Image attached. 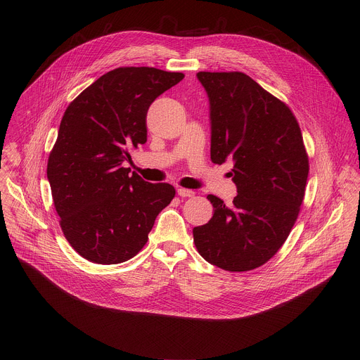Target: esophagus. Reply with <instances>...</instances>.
I'll use <instances>...</instances> for the list:
<instances>
[{
  "label": "esophagus",
  "mask_w": 360,
  "mask_h": 360,
  "mask_svg": "<svg viewBox=\"0 0 360 360\" xmlns=\"http://www.w3.org/2000/svg\"><path fill=\"white\" fill-rule=\"evenodd\" d=\"M176 192H178V195H179V196H182V198L193 196V195H195V192H193L192 189H186V188H178V189H176Z\"/></svg>",
  "instance_id": "1"
}]
</instances>
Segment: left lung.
Segmentation results:
<instances>
[{"instance_id":"8db88e82","label":"left lung","mask_w":360,"mask_h":360,"mask_svg":"<svg viewBox=\"0 0 360 360\" xmlns=\"http://www.w3.org/2000/svg\"><path fill=\"white\" fill-rule=\"evenodd\" d=\"M210 99L211 160L233 161L231 207L208 195L214 215L193 228L202 258L229 272L268 262L302 205L309 162L300 128L282 101L242 72H198Z\"/></svg>"}]
</instances>
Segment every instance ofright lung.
Segmentation results:
<instances>
[{
  "mask_svg": "<svg viewBox=\"0 0 360 360\" xmlns=\"http://www.w3.org/2000/svg\"><path fill=\"white\" fill-rule=\"evenodd\" d=\"M182 72L117 68L68 105L46 176L61 229L89 262L115 265L143 248L158 214L175 196L169 184H149L122 164L146 142V112Z\"/></svg>",
  "mask_w": 360,
  "mask_h": 360,
  "instance_id": "1",
  "label": "right lung"
}]
</instances>
